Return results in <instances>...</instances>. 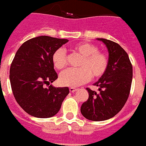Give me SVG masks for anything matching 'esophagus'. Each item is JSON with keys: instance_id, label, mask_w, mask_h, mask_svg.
<instances>
[{"instance_id": "esophagus-1", "label": "esophagus", "mask_w": 146, "mask_h": 146, "mask_svg": "<svg viewBox=\"0 0 146 146\" xmlns=\"http://www.w3.org/2000/svg\"><path fill=\"white\" fill-rule=\"evenodd\" d=\"M78 89H76V88H74V87H71V88H69V91L70 92H75V91H77Z\"/></svg>"}]
</instances>
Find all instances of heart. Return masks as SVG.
Returning <instances> with one entry per match:
<instances>
[{
    "instance_id": "obj_1",
    "label": "heart",
    "mask_w": 146,
    "mask_h": 146,
    "mask_svg": "<svg viewBox=\"0 0 146 146\" xmlns=\"http://www.w3.org/2000/svg\"><path fill=\"white\" fill-rule=\"evenodd\" d=\"M72 50L82 56L78 62L79 68L66 70L60 74L59 81L62 86L75 87L91 78L102 77L108 68L109 60L105 53L98 51L97 46L89 42H80L72 46ZM52 62L57 70H62L68 64L64 50L59 48L52 55Z\"/></svg>"
}]
</instances>
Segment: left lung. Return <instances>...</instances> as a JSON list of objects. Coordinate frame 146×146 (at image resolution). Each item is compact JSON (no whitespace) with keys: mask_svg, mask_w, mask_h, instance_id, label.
<instances>
[{"mask_svg":"<svg viewBox=\"0 0 146 146\" xmlns=\"http://www.w3.org/2000/svg\"><path fill=\"white\" fill-rule=\"evenodd\" d=\"M107 46L109 64L107 72L94 83L99 92L87 88L89 99L81 107L88 120L102 121L113 117L121 110L129 96L132 82V65L126 51L115 42L98 38Z\"/></svg>","mask_w":146,"mask_h":146,"instance_id":"left-lung-1","label":"left lung"}]
</instances>
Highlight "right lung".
<instances>
[{
    "label": "right lung",
    "mask_w": 146,
    "mask_h": 146,
    "mask_svg": "<svg viewBox=\"0 0 146 146\" xmlns=\"http://www.w3.org/2000/svg\"><path fill=\"white\" fill-rule=\"evenodd\" d=\"M68 42L41 36L27 40L16 52L10 68L11 86L17 103L29 115L53 117L69 93L68 87H44L57 78L52 55Z\"/></svg>",
    "instance_id": "add662e5"
}]
</instances>
